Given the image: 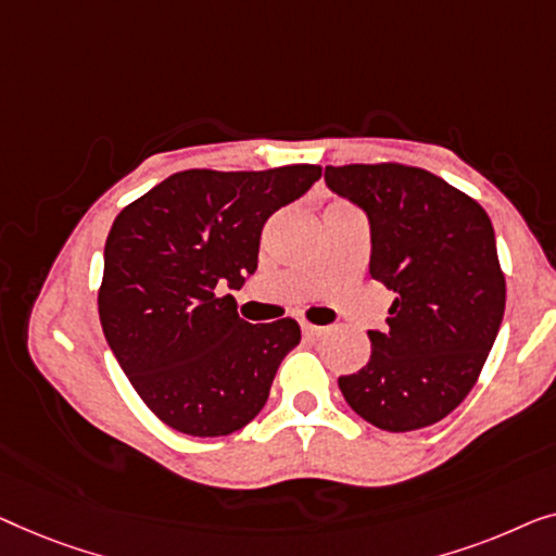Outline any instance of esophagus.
<instances>
[{"label": "esophagus", "instance_id": "obj_1", "mask_svg": "<svg viewBox=\"0 0 556 556\" xmlns=\"http://www.w3.org/2000/svg\"><path fill=\"white\" fill-rule=\"evenodd\" d=\"M302 332L307 334V338H319V334L325 332V327H317V325H309V323H302Z\"/></svg>", "mask_w": 556, "mask_h": 556}]
</instances>
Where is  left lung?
Here are the masks:
<instances>
[{"label":"left lung","instance_id":"8db88e82","mask_svg":"<svg viewBox=\"0 0 556 556\" xmlns=\"http://www.w3.org/2000/svg\"><path fill=\"white\" fill-rule=\"evenodd\" d=\"M325 181L370 218V277L388 289V330L370 363L338 380L380 431L433 426L479 380L506 307L494 226L468 193L405 163L327 166Z\"/></svg>","mask_w":556,"mask_h":556}]
</instances>
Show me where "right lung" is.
Returning a JSON list of instances; mask_svg holds the SVG:
<instances>
[{
  "instance_id": "add662e5",
  "label": "right lung",
  "mask_w": 556,
  "mask_h": 556,
  "mask_svg": "<svg viewBox=\"0 0 556 556\" xmlns=\"http://www.w3.org/2000/svg\"><path fill=\"white\" fill-rule=\"evenodd\" d=\"M323 166L191 168L128 203L105 239L98 312L123 372L161 424L214 438L244 428L300 325H252L224 294L254 275L267 218L300 199Z\"/></svg>"
}]
</instances>
